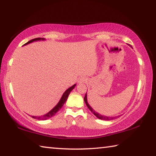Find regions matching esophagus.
I'll use <instances>...</instances> for the list:
<instances>
[{
  "instance_id": "1",
  "label": "esophagus",
  "mask_w": 156,
  "mask_h": 156,
  "mask_svg": "<svg viewBox=\"0 0 156 156\" xmlns=\"http://www.w3.org/2000/svg\"><path fill=\"white\" fill-rule=\"evenodd\" d=\"M86 81H87V78H86L82 77V78H80V79H79L78 83H85Z\"/></svg>"
}]
</instances>
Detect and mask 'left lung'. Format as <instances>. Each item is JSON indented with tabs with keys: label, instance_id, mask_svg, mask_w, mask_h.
<instances>
[{
	"label": "left lung",
	"instance_id": "1",
	"mask_svg": "<svg viewBox=\"0 0 156 156\" xmlns=\"http://www.w3.org/2000/svg\"><path fill=\"white\" fill-rule=\"evenodd\" d=\"M84 102H85V104L87 107L89 108V109L91 111V112L94 113V114L98 118H99L100 120H113L114 119L115 117H107V116H105V115H102L99 114V113H98L97 112H95V111L92 109V108L89 106L88 102H87V94H85V96L84 98Z\"/></svg>",
	"mask_w": 156,
	"mask_h": 156
}]
</instances>
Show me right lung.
<instances>
[{
	"label": "right lung",
	"instance_id": "obj_1",
	"mask_svg": "<svg viewBox=\"0 0 156 156\" xmlns=\"http://www.w3.org/2000/svg\"><path fill=\"white\" fill-rule=\"evenodd\" d=\"M39 40H44V38H34V39H32V40L28 41L27 43H25V44H29V43H32V42H34V41H39ZM75 86H76V84H74V85H73V86L67 89V90L65 91V93L63 94L61 98V99H60V100L59 101L58 103V105H56V106L55 107L54 109H52L51 111H50L49 113H47V114L44 115H42V116H31V117H32L33 118H34V119L40 120H44L48 119V118H51L52 116H54L62 107L63 105L65 104V102H66V100H67V98L69 96V95L70 92L73 90V88L75 87Z\"/></svg>",
	"mask_w": 156,
	"mask_h": 156
}]
</instances>
